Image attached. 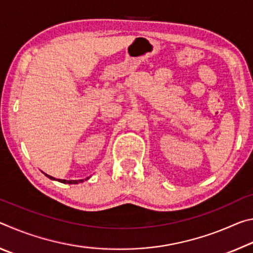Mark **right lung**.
Instances as JSON below:
<instances>
[{
	"label": "right lung",
	"mask_w": 253,
	"mask_h": 253,
	"mask_svg": "<svg viewBox=\"0 0 253 253\" xmlns=\"http://www.w3.org/2000/svg\"><path fill=\"white\" fill-rule=\"evenodd\" d=\"M43 173V172H42ZM46 177H49L50 179H55L54 177H52V176H50V175H48V174H45V173H43ZM89 177H87V178H84V179H88ZM58 182H60V183H65V184H78V183H83L84 182V179H77V181H74V179H69V181H68V179H57Z\"/></svg>",
	"instance_id": "1"
}]
</instances>
